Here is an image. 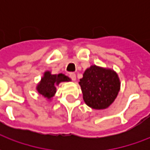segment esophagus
<instances>
[{
    "mask_svg": "<svg viewBox=\"0 0 150 150\" xmlns=\"http://www.w3.org/2000/svg\"><path fill=\"white\" fill-rule=\"evenodd\" d=\"M70 78L73 81H75L76 79V75H75V73H70Z\"/></svg>",
    "mask_w": 150,
    "mask_h": 150,
    "instance_id": "34e87169",
    "label": "esophagus"
}]
</instances>
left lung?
<instances>
[{
  "label": "left lung",
  "mask_w": 150,
  "mask_h": 150,
  "mask_svg": "<svg viewBox=\"0 0 150 150\" xmlns=\"http://www.w3.org/2000/svg\"><path fill=\"white\" fill-rule=\"evenodd\" d=\"M79 83L84 102L94 109L109 107L117 96L120 87L116 72L96 65L85 71Z\"/></svg>",
  "instance_id": "left-lung-1"
}]
</instances>
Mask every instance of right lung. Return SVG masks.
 Instances as JSON below:
<instances>
[{
    "label": "right lung",
    "mask_w": 150,
    "mask_h": 150,
    "mask_svg": "<svg viewBox=\"0 0 150 150\" xmlns=\"http://www.w3.org/2000/svg\"><path fill=\"white\" fill-rule=\"evenodd\" d=\"M66 81H71V79L63 74L51 75L50 71H46L41 79V82L38 84L37 90L38 93L44 97L50 99L55 94L56 85H59L61 82Z\"/></svg>",
    "instance_id": "obj_1"
}]
</instances>
